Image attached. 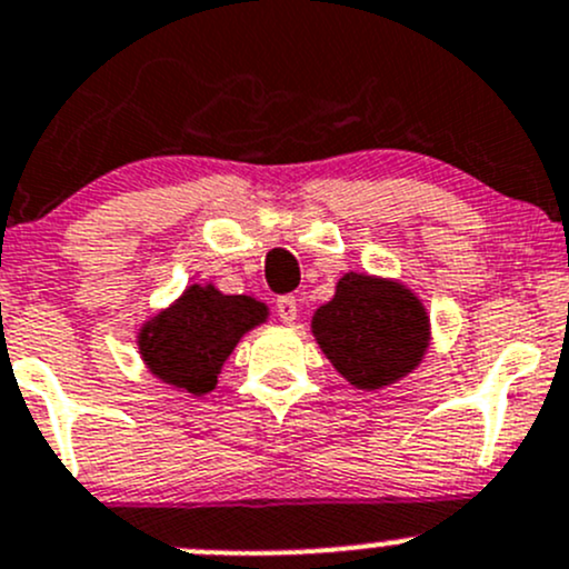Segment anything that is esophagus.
Returning <instances> with one entry per match:
<instances>
[{"label": "esophagus", "instance_id": "34e87169", "mask_svg": "<svg viewBox=\"0 0 569 569\" xmlns=\"http://www.w3.org/2000/svg\"><path fill=\"white\" fill-rule=\"evenodd\" d=\"M274 311H278V317L283 325H295L297 311H300V302H297V297H291V295L278 297V302H274Z\"/></svg>", "mask_w": 569, "mask_h": 569}]
</instances>
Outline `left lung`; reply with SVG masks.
<instances>
[{"instance_id":"8db88e82","label":"left lung","mask_w":569,"mask_h":569,"mask_svg":"<svg viewBox=\"0 0 569 569\" xmlns=\"http://www.w3.org/2000/svg\"><path fill=\"white\" fill-rule=\"evenodd\" d=\"M311 332L332 369L360 391H380L410 375L429 349V313L405 283L347 272Z\"/></svg>"}]
</instances>
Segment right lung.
Instances as JSON below:
<instances>
[{
	"mask_svg": "<svg viewBox=\"0 0 569 569\" xmlns=\"http://www.w3.org/2000/svg\"><path fill=\"white\" fill-rule=\"evenodd\" d=\"M269 308L250 295H222L214 283H192L137 332L146 369L164 386L192 396L214 391L222 363L244 332L263 325Z\"/></svg>",
	"mask_w": 569,
	"mask_h": 569,
	"instance_id": "add662e5",
	"label": "right lung"
}]
</instances>
